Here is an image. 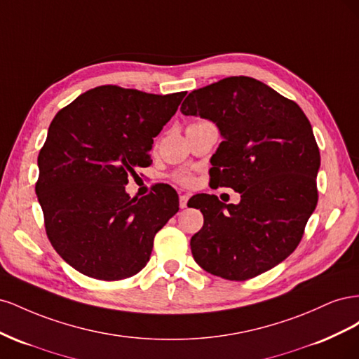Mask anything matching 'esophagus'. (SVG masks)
Returning a JSON list of instances; mask_svg holds the SVG:
<instances>
[{"label":"esophagus","instance_id":"34e87169","mask_svg":"<svg viewBox=\"0 0 359 359\" xmlns=\"http://www.w3.org/2000/svg\"><path fill=\"white\" fill-rule=\"evenodd\" d=\"M189 202V194H181L180 196V208H186Z\"/></svg>","mask_w":359,"mask_h":359}]
</instances>
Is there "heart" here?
<instances>
[{"label": "heart", "mask_w": 359, "mask_h": 359, "mask_svg": "<svg viewBox=\"0 0 359 359\" xmlns=\"http://www.w3.org/2000/svg\"><path fill=\"white\" fill-rule=\"evenodd\" d=\"M175 180H177L178 182L184 184V186H190V184L193 182V177L190 175V173H186V172L177 173V175H175Z\"/></svg>", "instance_id": "heart-1"}]
</instances>
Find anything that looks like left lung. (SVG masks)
Here are the masks:
<instances>
[{
  "instance_id": "left-lung-1",
  "label": "left lung",
  "mask_w": 359,
  "mask_h": 359,
  "mask_svg": "<svg viewBox=\"0 0 359 359\" xmlns=\"http://www.w3.org/2000/svg\"><path fill=\"white\" fill-rule=\"evenodd\" d=\"M184 115L215 123L223 137L211 158L217 187L238 205L201 194L202 229L190 247L206 273L243 281L293 253L318 205L319 148L301 107L264 82L232 76L191 91Z\"/></svg>"
}]
</instances>
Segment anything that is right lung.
<instances>
[{
	"label": "right lung",
	"instance_id": "obj_1",
	"mask_svg": "<svg viewBox=\"0 0 359 359\" xmlns=\"http://www.w3.org/2000/svg\"><path fill=\"white\" fill-rule=\"evenodd\" d=\"M186 94L103 85L81 94L50 123L36 193L52 247L83 276L114 281L137 274L156 233L178 212V194L168 184L140 199L124 186L136 168L153 161L154 137Z\"/></svg>",
	"mask_w": 359,
	"mask_h": 359
}]
</instances>
